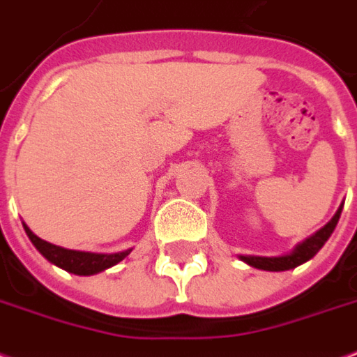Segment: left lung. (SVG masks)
I'll return each instance as SVG.
<instances>
[{
	"instance_id": "obj_1",
	"label": "left lung",
	"mask_w": 357,
	"mask_h": 357,
	"mask_svg": "<svg viewBox=\"0 0 357 357\" xmlns=\"http://www.w3.org/2000/svg\"><path fill=\"white\" fill-rule=\"evenodd\" d=\"M342 206L344 202H340L339 210L335 212V215L326 225L321 227L319 231H316L314 234H310L308 238H305L303 242L293 248L291 252L286 253V255H276V257H261V255H238L240 261H244L245 265L253 266V268H261V271H271V273H282V271H289V268H295V266L303 265L306 261H310L316 255V253L324 248L329 236L333 234L335 227L339 223L340 212H342Z\"/></svg>"
}]
</instances>
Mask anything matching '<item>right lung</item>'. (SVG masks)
Here are the masks:
<instances>
[{
  "label": "right lung",
  "instance_id": "add662e5",
  "mask_svg": "<svg viewBox=\"0 0 357 357\" xmlns=\"http://www.w3.org/2000/svg\"><path fill=\"white\" fill-rule=\"evenodd\" d=\"M22 225L26 234H28V238L31 240V244L36 245V250L43 255L45 259L51 261L52 265L60 266V268H64L68 273L77 274V276H92V274L102 273L105 268H112L113 265L121 263L132 252V248L117 253H94L68 250V248L54 245L51 242H47V240L39 238L38 234H33L30 231V227L26 225V223H22Z\"/></svg>",
  "mask_w": 357,
  "mask_h": 357
}]
</instances>
